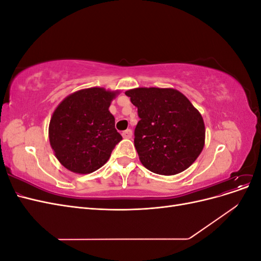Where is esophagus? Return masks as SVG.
Here are the masks:
<instances>
[{
  "instance_id": "esophagus-1",
  "label": "esophagus",
  "mask_w": 261,
  "mask_h": 261,
  "mask_svg": "<svg viewBox=\"0 0 261 261\" xmlns=\"http://www.w3.org/2000/svg\"><path fill=\"white\" fill-rule=\"evenodd\" d=\"M122 136H123L124 138H127V139L132 138V136H133V130H132V129H126V130H124V132L122 133Z\"/></svg>"
}]
</instances>
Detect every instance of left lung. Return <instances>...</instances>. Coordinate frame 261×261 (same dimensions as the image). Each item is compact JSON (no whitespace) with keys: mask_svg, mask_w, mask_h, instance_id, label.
<instances>
[{"mask_svg":"<svg viewBox=\"0 0 261 261\" xmlns=\"http://www.w3.org/2000/svg\"><path fill=\"white\" fill-rule=\"evenodd\" d=\"M137 107L134 144L144 167L175 175L195 162L204 146L202 116L183 93L173 88H135L125 92Z\"/></svg>","mask_w":261,"mask_h":261,"instance_id":"left-lung-1","label":"left lung"}]
</instances>
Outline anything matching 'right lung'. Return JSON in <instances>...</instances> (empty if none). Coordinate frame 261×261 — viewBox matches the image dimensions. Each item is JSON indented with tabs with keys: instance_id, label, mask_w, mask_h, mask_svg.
Masks as SVG:
<instances>
[{
	"instance_id": "obj_1",
	"label": "right lung",
	"mask_w": 261,
	"mask_h": 261,
	"mask_svg": "<svg viewBox=\"0 0 261 261\" xmlns=\"http://www.w3.org/2000/svg\"><path fill=\"white\" fill-rule=\"evenodd\" d=\"M117 91L100 87L69 94L55 109L49 125V139L63 167L89 174L105 165L122 140L109 108Z\"/></svg>"
}]
</instances>
